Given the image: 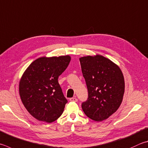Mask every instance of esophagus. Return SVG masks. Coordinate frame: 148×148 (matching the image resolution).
<instances>
[{"label": "esophagus", "mask_w": 148, "mask_h": 148, "mask_svg": "<svg viewBox=\"0 0 148 148\" xmlns=\"http://www.w3.org/2000/svg\"><path fill=\"white\" fill-rule=\"evenodd\" d=\"M69 100L71 101H74V102H76L77 101V99L76 98H71L69 99Z\"/></svg>", "instance_id": "1"}]
</instances>
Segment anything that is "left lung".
Instances as JSON below:
<instances>
[{
    "label": "left lung",
    "mask_w": 148,
    "mask_h": 148,
    "mask_svg": "<svg viewBox=\"0 0 148 148\" xmlns=\"http://www.w3.org/2000/svg\"><path fill=\"white\" fill-rule=\"evenodd\" d=\"M83 76L88 90V98L82 103L84 113L101 122L119 108L124 94V78L120 69L102 56L79 58Z\"/></svg>",
    "instance_id": "obj_1"
}]
</instances>
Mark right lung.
<instances>
[{"label": "right lung", "mask_w": 148, "mask_h": 148, "mask_svg": "<svg viewBox=\"0 0 148 148\" xmlns=\"http://www.w3.org/2000/svg\"><path fill=\"white\" fill-rule=\"evenodd\" d=\"M71 61L69 56L40 58L23 74L19 94L25 108L39 121L51 123L57 120L68 102L58 83V77Z\"/></svg>", "instance_id": "1"}]
</instances>
